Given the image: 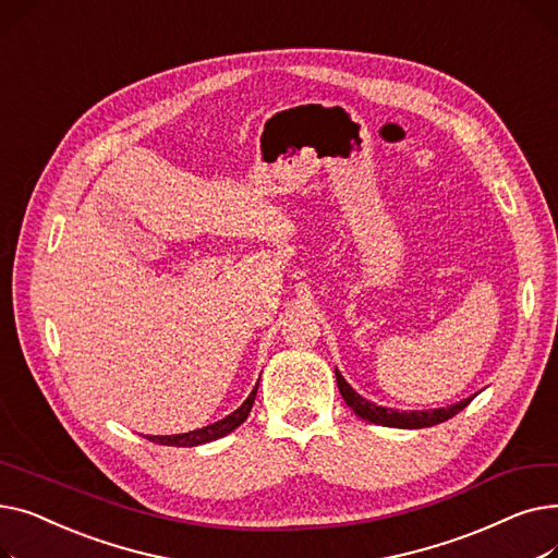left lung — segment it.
I'll return each mask as SVG.
<instances>
[{"instance_id": "1", "label": "left lung", "mask_w": 558, "mask_h": 558, "mask_svg": "<svg viewBox=\"0 0 558 558\" xmlns=\"http://www.w3.org/2000/svg\"><path fill=\"white\" fill-rule=\"evenodd\" d=\"M335 375H337L339 393L345 400V404L353 409V412L360 418H364L368 423H375V425H385V427H402V429L432 427V425H438V423L452 418L454 414L461 412L463 407H468V402L473 400V398H465V400H461L457 404H450V407H444V409H429V412H398V409L379 407V404L362 398L353 387L345 383L343 375L337 368H335Z\"/></svg>"}]
</instances>
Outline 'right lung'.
<instances>
[{
    "label": "right lung",
    "instance_id": "1",
    "mask_svg": "<svg viewBox=\"0 0 558 558\" xmlns=\"http://www.w3.org/2000/svg\"><path fill=\"white\" fill-rule=\"evenodd\" d=\"M255 393H257V385L255 389L251 391V396L242 402L240 409H234L232 414H228L226 418L208 425V427H201V429H194V432H185V434H171V436H146L149 441L154 444H160V446H173V448H194V446H201V444H210V441H217V438L230 434L232 429H238L251 414V407L255 402Z\"/></svg>",
    "mask_w": 558,
    "mask_h": 558
}]
</instances>
